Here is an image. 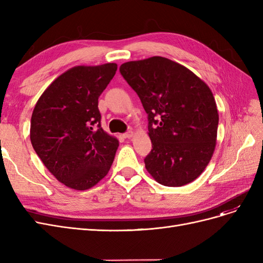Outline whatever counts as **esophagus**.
Listing matches in <instances>:
<instances>
[{
	"instance_id": "obj_1",
	"label": "esophagus",
	"mask_w": 263,
	"mask_h": 263,
	"mask_svg": "<svg viewBox=\"0 0 263 263\" xmlns=\"http://www.w3.org/2000/svg\"><path fill=\"white\" fill-rule=\"evenodd\" d=\"M123 136H124V138H132L133 136H134V132L133 130H129V132H127V133H125L124 135H123Z\"/></svg>"
}]
</instances>
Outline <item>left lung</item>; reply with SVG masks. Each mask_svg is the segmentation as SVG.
<instances>
[{
	"instance_id": "left-lung-1",
	"label": "left lung",
	"mask_w": 263,
	"mask_h": 263,
	"mask_svg": "<svg viewBox=\"0 0 263 263\" xmlns=\"http://www.w3.org/2000/svg\"><path fill=\"white\" fill-rule=\"evenodd\" d=\"M119 71L148 114L153 149L145 158L147 171L165 186L193 182L216 146L218 112L209 85L184 66L158 55L125 62Z\"/></svg>"
}]
</instances>
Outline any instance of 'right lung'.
Returning <instances> with one entry per match:
<instances>
[{"label":"right lung","instance_id":"1","mask_svg":"<svg viewBox=\"0 0 263 263\" xmlns=\"http://www.w3.org/2000/svg\"><path fill=\"white\" fill-rule=\"evenodd\" d=\"M116 70V63L71 68L47 87L33 110L31 145L52 176L70 189H91L114 161L118 140L102 129L98 105Z\"/></svg>","mask_w":263,"mask_h":263}]
</instances>
